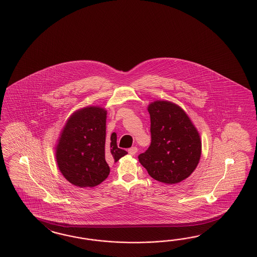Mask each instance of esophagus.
<instances>
[{
  "label": "esophagus",
  "instance_id": "34e87169",
  "mask_svg": "<svg viewBox=\"0 0 257 257\" xmlns=\"http://www.w3.org/2000/svg\"><path fill=\"white\" fill-rule=\"evenodd\" d=\"M137 152H138V148H137V147H133V148L128 150V153H129L131 156L136 155V154H137Z\"/></svg>",
  "mask_w": 257,
  "mask_h": 257
}]
</instances>
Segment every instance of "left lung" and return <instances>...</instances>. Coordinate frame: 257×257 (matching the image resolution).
<instances>
[{
  "instance_id": "8db88e82",
  "label": "left lung",
  "mask_w": 257,
  "mask_h": 257,
  "mask_svg": "<svg viewBox=\"0 0 257 257\" xmlns=\"http://www.w3.org/2000/svg\"><path fill=\"white\" fill-rule=\"evenodd\" d=\"M151 143L138 156L139 163L157 181L176 184L185 180L200 162V135L181 107L158 100L148 107Z\"/></svg>"
}]
</instances>
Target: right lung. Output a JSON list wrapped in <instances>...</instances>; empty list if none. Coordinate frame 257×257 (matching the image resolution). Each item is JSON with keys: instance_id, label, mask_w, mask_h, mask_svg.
Here are the masks:
<instances>
[{"instance_id": "1", "label": "right lung", "mask_w": 257, "mask_h": 257, "mask_svg": "<svg viewBox=\"0 0 257 257\" xmlns=\"http://www.w3.org/2000/svg\"><path fill=\"white\" fill-rule=\"evenodd\" d=\"M106 109L87 106L73 113L61 132L56 151L57 165L76 187L99 185L109 175L108 163L127 154L118 148L115 133L106 139Z\"/></svg>"}]
</instances>
